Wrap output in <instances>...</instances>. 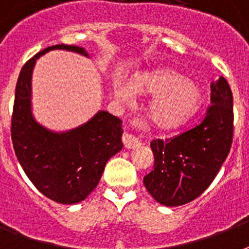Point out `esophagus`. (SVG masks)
I'll list each match as a JSON object with an SVG mask.
<instances>
[{
    "instance_id": "1",
    "label": "esophagus",
    "mask_w": 249,
    "mask_h": 249,
    "mask_svg": "<svg viewBox=\"0 0 249 249\" xmlns=\"http://www.w3.org/2000/svg\"><path fill=\"white\" fill-rule=\"evenodd\" d=\"M123 143H124L125 148H136L137 146H140L141 144V141L138 140L134 134L124 133V134H123Z\"/></svg>"
}]
</instances>
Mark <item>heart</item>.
I'll return each mask as SVG.
<instances>
[{
    "label": "heart",
    "instance_id": "1",
    "mask_svg": "<svg viewBox=\"0 0 249 249\" xmlns=\"http://www.w3.org/2000/svg\"><path fill=\"white\" fill-rule=\"evenodd\" d=\"M113 91L121 101L132 99L134 94L155 95L150 105V120L164 130L186 124L196 113L201 101L199 86L172 68L141 72L133 77L130 86L116 83Z\"/></svg>",
    "mask_w": 249,
    "mask_h": 249
}]
</instances>
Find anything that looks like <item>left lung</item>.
<instances>
[{"instance_id": "obj_1", "label": "left lung", "mask_w": 249, "mask_h": 249, "mask_svg": "<svg viewBox=\"0 0 249 249\" xmlns=\"http://www.w3.org/2000/svg\"><path fill=\"white\" fill-rule=\"evenodd\" d=\"M232 132V93L221 76L211 84V105L199 124L165 142H151L154 170L143 178L148 193L166 207L200 196L228 158Z\"/></svg>"}]
</instances>
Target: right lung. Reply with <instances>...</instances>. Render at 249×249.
Segmentation results:
<instances>
[{
    "instance_id": "obj_1",
    "label": "right lung",
    "mask_w": 249,
    "mask_h": 249,
    "mask_svg": "<svg viewBox=\"0 0 249 249\" xmlns=\"http://www.w3.org/2000/svg\"><path fill=\"white\" fill-rule=\"evenodd\" d=\"M63 49L89 56L73 45H54L23 66L15 89L11 140L21 168L37 190L60 204L84 200L95 187L109 158L123 148L121 120L106 111L66 133H54L37 123L31 111V80L42 54Z\"/></svg>"
}]
</instances>
